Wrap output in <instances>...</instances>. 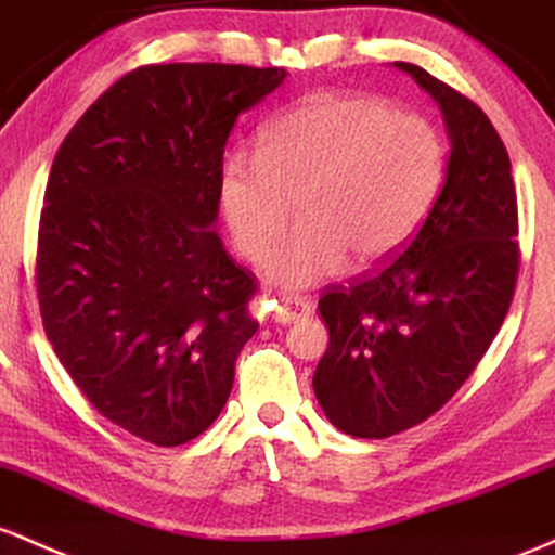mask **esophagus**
Returning <instances> with one entry per match:
<instances>
[{"label":"esophagus","mask_w":555,"mask_h":555,"mask_svg":"<svg viewBox=\"0 0 555 555\" xmlns=\"http://www.w3.org/2000/svg\"><path fill=\"white\" fill-rule=\"evenodd\" d=\"M272 320L280 322V325H291V322L307 320V317L314 314V304L309 298L298 296H283L272 301Z\"/></svg>","instance_id":"obj_1"}]
</instances>
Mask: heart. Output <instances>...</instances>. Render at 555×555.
<instances>
[{
    "mask_svg": "<svg viewBox=\"0 0 555 555\" xmlns=\"http://www.w3.org/2000/svg\"><path fill=\"white\" fill-rule=\"evenodd\" d=\"M435 122L357 91L309 93L270 120L259 154L222 162L217 202L235 246L261 259L299 196L302 225L261 261L270 283L304 291L390 259L425 222L446 178Z\"/></svg>",
    "mask_w": 555,
    "mask_h": 555,
    "instance_id": "1",
    "label": "heart"
}]
</instances>
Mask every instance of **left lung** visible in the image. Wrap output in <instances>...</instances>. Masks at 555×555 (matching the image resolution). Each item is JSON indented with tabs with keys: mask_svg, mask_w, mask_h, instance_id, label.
<instances>
[{
	"mask_svg": "<svg viewBox=\"0 0 555 555\" xmlns=\"http://www.w3.org/2000/svg\"><path fill=\"white\" fill-rule=\"evenodd\" d=\"M443 112L451 154L425 222L372 278L330 288L314 396L353 438L420 425L456 393L503 325L519 272L512 162L475 102L396 62Z\"/></svg>",
	"mask_w": 555,
	"mask_h": 555,
	"instance_id": "obj_1",
	"label": "left lung"
}]
</instances>
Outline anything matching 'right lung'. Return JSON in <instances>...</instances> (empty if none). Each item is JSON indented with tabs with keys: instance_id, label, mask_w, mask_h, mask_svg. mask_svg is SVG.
Here are the masks:
<instances>
[{
	"instance_id": "right-lung-1",
	"label": "right lung",
	"mask_w": 555,
	"mask_h": 555,
	"mask_svg": "<svg viewBox=\"0 0 555 555\" xmlns=\"http://www.w3.org/2000/svg\"><path fill=\"white\" fill-rule=\"evenodd\" d=\"M283 67L146 65L62 141L39 228V307L54 353L99 414L154 446L225 409L257 333L254 275L217 235L230 130Z\"/></svg>"
}]
</instances>
